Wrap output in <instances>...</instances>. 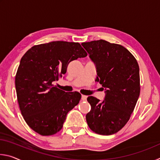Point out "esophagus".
<instances>
[{"label": "esophagus", "mask_w": 160, "mask_h": 160, "mask_svg": "<svg viewBox=\"0 0 160 160\" xmlns=\"http://www.w3.org/2000/svg\"><path fill=\"white\" fill-rule=\"evenodd\" d=\"M87 98H88V97H87L86 95H82V101H86Z\"/></svg>", "instance_id": "34e87169"}]
</instances>
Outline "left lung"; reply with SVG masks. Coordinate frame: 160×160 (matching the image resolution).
Masks as SVG:
<instances>
[{"label": "left lung", "instance_id": "1", "mask_svg": "<svg viewBox=\"0 0 160 160\" xmlns=\"http://www.w3.org/2000/svg\"><path fill=\"white\" fill-rule=\"evenodd\" d=\"M96 64L97 82L106 88L104 100L88 97L91 110L86 115L88 126L103 135L114 134L126 125L140 95L139 66L123 46L105 40L82 43Z\"/></svg>", "mask_w": 160, "mask_h": 160}]
</instances>
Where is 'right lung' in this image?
Instances as JSON below:
<instances>
[{"instance_id": "1", "label": "right lung", "mask_w": 160, "mask_h": 160, "mask_svg": "<svg viewBox=\"0 0 160 160\" xmlns=\"http://www.w3.org/2000/svg\"><path fill=\"white\" fill-rule=\"evenodd\" d=\"M87 56L79 43L56 41L35 45L21 58L15 75L17 98L22 115L34 131L47 136L61 131L81 94L66 92L53 82L63 77L70 62Z\"/></svg>"}]
</instances>
